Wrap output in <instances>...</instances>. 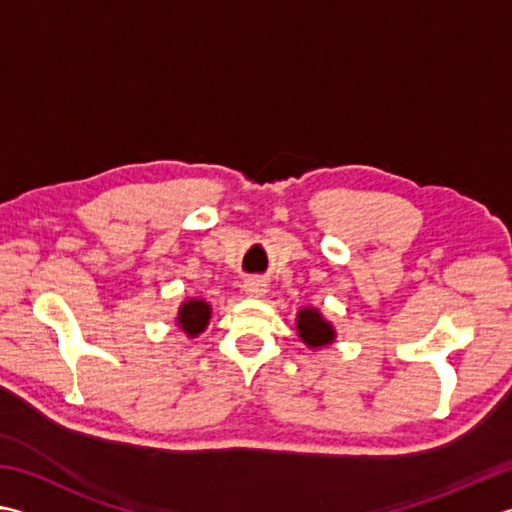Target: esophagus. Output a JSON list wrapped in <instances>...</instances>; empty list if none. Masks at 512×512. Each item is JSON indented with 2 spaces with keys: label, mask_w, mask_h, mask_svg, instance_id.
Masks as SVG:
<instances>
[{
  "label": "esophagus",
  "mask_w": 512,
  "mask_h": 512,
  "mask_svg": "<svg viewBox=\"0 0 512 512\" xmlns=\"http://www.w3.org/2000/svg\"><path fill=\"white\" fill-rule=\"evenodd\" d=\"M244 290H246V295L248 297H262L264 293H266V284H264V279H246L244 282Z\"/></svg>",
  "instance_id": "1"
}]
</instances>
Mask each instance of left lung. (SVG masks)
Here are the masks:
<instances>
[{"instance_id":"obj_1","label":"left lung","mask_w":512,"mask_h":512,"mask_svg":"<svg viewBox=\"0 0 512 512\" xmlns=\"http://www.w3.org/2000/svg\"><path fill=\"white\" fill-rule=\"evenodd\" d=\"M297 330L299 337L304 339L308 346H326L335 339L333 326L324 322L322 315L317 313L315 308H304L302 313L297 315Z\"/></svg>"}]
</instances>
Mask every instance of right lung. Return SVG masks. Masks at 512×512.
I'll return each instance as SVG.
<instances>
[{"label": "right lung", "instance_id": "add662e5", "mask_svg": "<svg viewBox=\"0 0 512 512\" xmlns=\"http://www.w3.org/2000/svg\"><path fill=\"white\" fill-rule=\"evenodd\" d=\"M208 317H210V308L206 302H199V299H190L182 308H179V317L177 322L186 330V335H197L208 326Z\"/></svg>", "mask_w": 512, "mask_h": 512}]
</instances>
